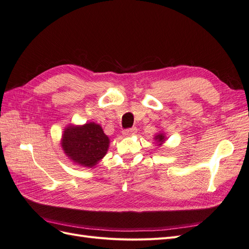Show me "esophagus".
I'll list each match as a JSON object with an SVG mask.
<instances>
[{"label": "esophagus", "mask_w": 249, "mask_h": 249, "mask_svg": "<svg viewBox=\"0 0 249 249\" xmlns=\"http://www.w3.org/2000/svg\"><path fill=\"white\" fill-rule=\"evenodd\" d=\"M136 132H137L136 127H131V129H126V130L123 131V135L125 137H130V136H133V135L136 134Z\"/></svg>", "instance_id": "1"}]
</instances>
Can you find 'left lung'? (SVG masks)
Wrapping results in <instances>:
<instances>
[{
    "label": "left lung",
    "mask_w": 249,
    "mask_h": 249,
    "mask_svg": "<svg viewBox=\"0 0 249 249\" xmlns=\"http://www.w3.org/2000/svg\"><path fill=\"white\" fill-rule=\"evenodd\" d=\"M155 140L157 141L158 144L161 145L162 143L165 141V135H164L163 133H159V134H157L156 136H155Z\"/></svg>",
    "instance_id": "left-lung-1"
}]
</instances>
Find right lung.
<instances>
[{
  "instance_id": "right-lung-1",
  "label": "right lung",
  "mask_w": 249,
  "mask_h": 249,
  "mask_svg": "<svg viewBox=\"0 0 249 249\" xmlns=\"http://www.w3.org/2000/svg\"><path fill=\"white\" fill-rule=\"evenodd\" d=\"M109 143V137L102 126L89 123L67 126L62 135L61 146L73 163L91 168L107 154Z\"/></svg>"
}]
</instances>
